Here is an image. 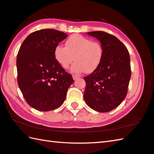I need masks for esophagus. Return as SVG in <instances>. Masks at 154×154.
Masks as SVG:
<instances>
[{
    "label": "esophagus",
    "mask_w": 154,
    "mask_h": 154,
    "mask_svg": "<svg viewBox=\"0 0 154 154\" xmlns=\"http://www.w3.org/2000/svg\"><path fill=\"white\" fill-rule=\"evenodd\" d=\"M79 76H77V75H73V80H76L77 79H79Z\"/></svg>",
    "instance_id": "obj_1"
}]
</instances>
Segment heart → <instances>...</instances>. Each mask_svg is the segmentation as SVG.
<instances>
[{
	"instance_id": "b5f03b06",
	"label": "heart",
	"mask_w": 154,
	"mask_h": 154,
	"mask_svg": "<svg viewBox=\"0 0 154 154\" xmlns=\"http://www.w3.org/2000/svg\"><path fill=\"white\" fill-rule=\"evenodd\" d=\"M103 55L100 43L79 34L71 35L66 41L65 47L58 45L54 49L56 61L63 68L67 69L75 59L71 69L74 73H93L100 66Z\"/></svg>"
}]
</instances>
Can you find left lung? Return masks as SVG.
Listing matches in <instances>:
<instances>
[{"mask_svg":"<svg viewBox=\"0 0 154 154\" xmlns=\"http://www.w3.org/2000/svg\"><path fill=\"white\" fill-rule=\"evenodd\" d=\"M87 33L100 41L104 55L100 66L84 77V100L93 109L109 112L127 95L131 78L130 57L127 48L115 36L103 31Z\"/></svg>","mask_w":154,"mask_h":154,"instance_id":"left-lung-1","label":"left lung"}]
</instances>
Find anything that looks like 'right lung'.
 Listing matches in <instances>:
<instances>
[{"label": "right lung", "instance_id": "obj_1", "mask_svg": "<svg viewBox=\"0 0 154 154\" xmlns=\"http://www.w3.org/2000/svg\"><path fill=\"white\" fill-rule=\"evenodd\" d=\"M65 32L42 29L23 42L17 54L18 85L24 98L34 109L48 111L63 104L73 83L54 56V49L67 38Z\"/></svg>", "mask_w": 154, "mask_h": 154}]
</instances>
